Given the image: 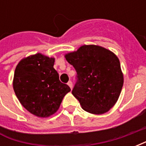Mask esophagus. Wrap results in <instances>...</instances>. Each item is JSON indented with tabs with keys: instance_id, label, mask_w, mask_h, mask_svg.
<instances>
[{
	"instance_id": "obj_1",
	"label": "esophagus",
	"mask_w": 146,
	"mask_h": 146,
	"mask_svg": "<svg viewBox=\"0 0 146 146\" xmlns=\"http://www.w3.org/2000/svg\"><path fill=\"white\" fill-rule=\"evenodd\" d=\"M68 84V85L70 86V88L73 89V83H72V81H69V82H68V84Z\"/></svg>"
}]
</instances>
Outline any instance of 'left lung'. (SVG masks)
Segmentation results:
<instances>
[{
  "instance_id": "obj_1",
  "label": "left lung",
  "mask_w": 146,
  "mask_h": 146,
  "mask_svg": "<svg viewBox=\"0 0 146 146\" xmlns=\"http://www.w3.org/2000/svg\"><path fill=\"white\" fill-rule=\"evenodd\" d=\"M65 58L77 73L72 94L83 110L99 115L113 107L123 84V74L116 54L101 46L89 44L67 53Z\"/></svg>"
}]
</instances>
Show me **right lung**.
<instances>
[{
  "mask_svg": "<svg viewBox=\"0 0 146 146\" xmlns=\"http://www.w3.org/2000/svg\"><path fill=\"white\" fill-rule=\"evenodd\" d=\"M54 58L36 53L16 66L13 89L21 105L34 116L46 118L56 113L70 88L59 80Z\"/></svg>",
  "mask_w": 146,
  "mask_h": 146,
  "instance_id": "obj_1",
  "label": "right lung"
}]
</instances>
